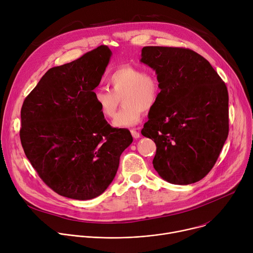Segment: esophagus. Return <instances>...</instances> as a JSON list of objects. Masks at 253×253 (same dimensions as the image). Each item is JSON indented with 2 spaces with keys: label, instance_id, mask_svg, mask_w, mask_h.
<instances>
[{
  "label": "esophagus",
  "instance_id": "34e87169",
  "mask_svg": "<svg viewBox=\"0 0 253 253\" xmlns=\"http://www.w3.org/2000/svg\"><path fill=\"white\" fill-rule=\"evenodd\" d=\"M130 133H131V135H132L133 138H138V137H139V130H138V128H133V129H131V130H130Z\"/></svg>",
  "mask_w": 253,
  "mask_h": 253
}]
</instances>
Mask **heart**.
<instances>
[{
  "instance_id": "obj_1",
  "label": "heart",
  "mask_w": 253,
  "mask_h": 253,
  "mask_svg": "<svg viewBox=\"0 0 253 253\" xmlns=\"http://www.w3.org/2000/svg\"><path fill=\"white\" fill-rule=\"evenodd\" d=\"M109 90L97 88L93 91V102L99 114L106 120L112 119L122 99L124 107L115 118L116 127H130L142 120L143 111L150 112L157 105L162 85L154 72L143 68L124 65L106 77Z\"/></svg>"
}]
</instances>
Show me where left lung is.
Here are the masks:
<instances>
[{"label":"left lung","instance_id":"8db88e82","mask_svg":"<svg viewBox=\"0 0 253 253\" xmlns=\"http://www.w3.org/2000/svg\"><path fill=\"white\" fill-rule=\"evenodd\" d=\"M141 62L162 85L142 134L157 146L153 165L165 181L188 185L203 179L228 136V91L211 64L182 47L146 46Z\"/></svg>","mask_w":253,"mask_h":253}]
</instances>
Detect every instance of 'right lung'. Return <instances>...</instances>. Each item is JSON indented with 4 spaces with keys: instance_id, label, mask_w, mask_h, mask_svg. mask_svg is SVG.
Masks as SVG:
<instances>
[{
    "instance_id": "obj_1",
    "label": "right lung",
    "mask_w": 253,
    "mask_h": 253,
    "mask_svg": "<svg viewBox=\"0 0 253 253\" xmlns=\"http://www.w3.org/2000/svg\"><path fill=\"white\" fill-rule=\"evenodd\" d=\"M110 56L101 45L49 69L22 105L20 138L26 157L49 188L70 199L102 194L132 143L129 130L110 126L93 102Z\"/></svg>"
}]
</instances>
